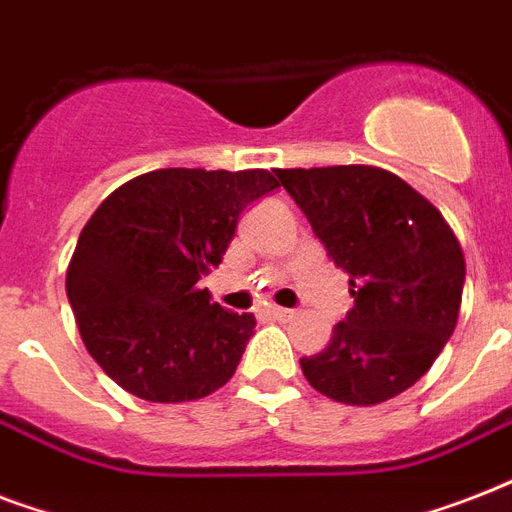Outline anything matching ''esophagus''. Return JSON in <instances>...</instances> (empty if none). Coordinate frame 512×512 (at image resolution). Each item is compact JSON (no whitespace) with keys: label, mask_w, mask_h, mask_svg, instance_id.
Segmentation results:
<instances>
[{"label":"esophagus","mask_w":512,"mask_h":512,"mask_svg":"<svg viewBox=\"0 0 512 512\" xmlns=\"http://www.w3.org/2000/svg\"><path fill=\"white\" fill-rule=\"evenodd\" d=\"M268 316H271V319H276V321H289V319H295V311H287V308H279V305H271V308H268Z\"/></svg>","instance_id":"esophagus-1"}]
</instances>
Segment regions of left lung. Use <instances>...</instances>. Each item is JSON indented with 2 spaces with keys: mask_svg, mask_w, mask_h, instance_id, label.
<instances>
[{
  "mask_svg": "<svg viewBox=\"0 0 512 512\" xmlns=\"http://www.w3.org/2000/svg\"><path fill=\"white\" fill-rule=\"evenodd\" d=\"M356 303L305 380L332 401L374 406L428 372L457 327L465 255L422 193L372 164L276 170Z\"/></svg>",
  "mask_w": 512,
  "mask_h": 512,
  "instance_id": "1",
  "label": "left lung"
}]
</instances>
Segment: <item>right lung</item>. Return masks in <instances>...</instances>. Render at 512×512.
<instances>
[{
	"label": "right lung",
	"mask_w": 512,
	"mask_h": 512,
	"mask_svg": "<svg viewBox=\"0 0 512 512\" xmlns=\"http://www.w3.org/2000/svg\"><path fill=\"white\" fill-rule=\"evenodd\" d=\"M279 188L268 170H154L108 193L66 271L84 348L127 393L196 401L231 380L255 316L209 303L247 204Z\"/></svg>",
	"instance_id": "obj_1"
}]
</instances>
